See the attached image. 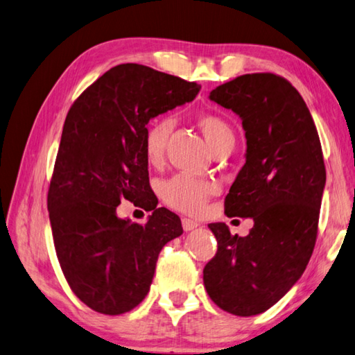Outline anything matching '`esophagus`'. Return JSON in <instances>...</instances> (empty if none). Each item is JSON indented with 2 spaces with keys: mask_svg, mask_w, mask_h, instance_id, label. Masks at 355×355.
Masks as SVG:
<instances>
[{
  "mask_svg": "<svg viewBox=\"0 0 355 355\" xmlns=\"http://www.w3.org/2000/svg\"><path fill=\"white\" fill-rule=\"evenodd\" d=\"M182 225H183L184 231H192L198 227V223L196 220H192V218H183Z\"/></svg>",
  "mask_w": 355,
  "mask_h": 355,
  "instance_id": "esophagus-1",
  "label": "esophagus"
}]
</instances>
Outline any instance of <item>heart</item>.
<instances>
[{"label":"heart","instance_id":"obj_1","mask_svg":"<svg viewBox=\"0 0 355 355\" xmlns=\"http://www.w3.org/2000/svg\"><path fill=\"white\" fill-rule=\"evenodd\" d=\"M198 125L212 152L227 144H234L233 130L220 116L202 114L198 118ZM171 130L172 119L169 118H158L147 125L144 133V153L149 163L157 164L163 158ZM217 189V184L209 180L175 175L161 184V197L173 209L186 212V214H198Z\"/></svg>","mask_w":355,"mask_h":355}]
</instances>
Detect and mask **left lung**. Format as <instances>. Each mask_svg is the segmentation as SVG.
<instances>
[{"label":"left lung","mask_w":355,"mask_h":355,"mask_svg":"<svg viewBox=\"0 0 355 355\" xmlns=\"http://www.w3.org/2000/svg\"><path fill=\"white\" fill-rule=\"evenodd\" d=\"M209 99L239 116L247 138L225 214L254 225L245 237L222 222L208 225L217 253L203 282L218 307L251 317L276 304L311 259L326 184L323 152L304 99L284 77L243 74L212 89Z\"/></svg>","instance_id":"1"}]
</instances>
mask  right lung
<instances>
[{"label":"right lung","mask_w":355,"mask_h":355,"mask_svg":"<svg viewBox=\"0 0 355 355\" xmlns=\"http://www.w3.org/2000/svg\"><path fill=\"white\" fill-rule=\"evenodd\" d=\"M198 83L138 63L108 69L69 108L48 191L62 272L93 311L121 315L149 293L158 254L183 234L182 220L149 184L144 153L152 118L194 101ZM125 198L152 210L144 225L119 219Z\"/></svg>","instance_id":"right-lung-1"}]
</instances>
